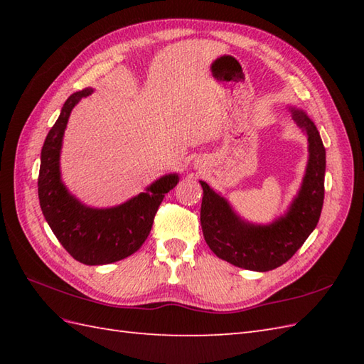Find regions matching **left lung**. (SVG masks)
<instances>
[{
    "instance_id": "obj_1",
    "label": "left lung",
    "mask_w": 364,
    "mask_h": 364,
    "mask_svg": "<svg viewBox=\"0 0 364 364\" xmlns=\"http://www.w3.org/2000/svg\"><path fill=\"white\" fill-rule=\"evenodd\" d=\"M291 112L308 136L310 159L301 189L284 218L264 227L250 225L231 211L225 198L215 194L205 181H200L203 188L200 222L205 241L220 259L233 266L257 272L280 267L304 245L319 222L323 205L326 149L318 128L305 112L299 109Z\"/></svg>"
}]
</instances>
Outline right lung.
Returning <instances> with one entry per match:
<instances>
[{
  "mask_svg": "<svg viewBox=\"0 0 364 364\" xmlns=\"http://www.w3.org/2000/svg\"><path fill=\"white\" fill-rule=\"evenodd\" d=\"M92 89L67 98L59 119L45 139L38 172V202L54 236L72 257L87 266L109 264L141 249L149 237L158 208L178 175H166L137 197L109 210H94L68 194L60 181L59 154L64 129L75 105Z\"/></svg>",
  "mask_w": 364,
  "mask_h": 364,
  "instance_id": "right-lung-1",
  "label": "right lung"
}]
</instances>
